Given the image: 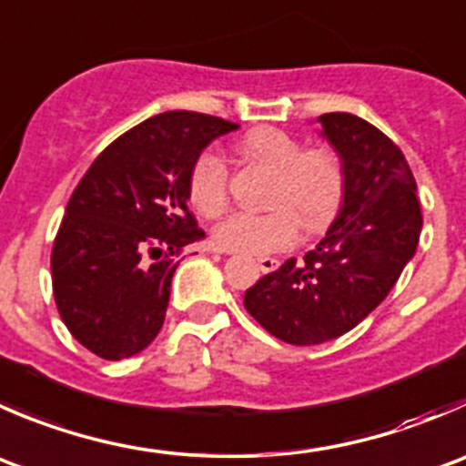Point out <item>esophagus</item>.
Returning <instances> with one entry per match:
<instances>
[{
	"mask_svg": "<svg viewBox=\"0 0 466 466\" xmlns=\"http://www.w3.org/2000/svg\"><path fill=\"white\" fill-rule=\"evenodd\" d=\"M257 266L261 268V273H273V270H278L279 261L273 259V257H259V259H257Z\"/></svg>",
	"mask_w": 466,
	"mask_h": 466,
	"instance_id": "1",
	"label": "esophagus"
}]
</instances>
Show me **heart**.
I'll return each instance as SVG.
<instances>
[{
	"label": "heart",
	"instance_id": "obj_1",
	"mask_svg": "<svg viewBox=\"0 0 466 466\" xmlns=\"http://www.w3.org/2000/svg\"><path fill=\"white\" fill-rule=\"evenodd\" d=\"M238 150L273 173L266 214L237 211L214 228L220 250L266 255L296 241L298 228L307 232L325 228L346 191V168L329 147H307L293 134L278 127L250 129ZM188 200L207 218L228 207L229 170L218 152H202L188 175Z\"/></svg>",
	"mask_w": 466,
	"mask_h": 466
}]
</instances>
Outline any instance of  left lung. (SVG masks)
<instances>
[{
  "label": "left lung",
  "instance_id": "1",
  "mask_svg": "<svg viewBox=\"0 0 466 466\" xmlns=\"http://www.w3.org/2000/svg\"><path fill=\"white\" fill-rule=\"evenodd\" d=\"M323 137L346 168L341 209L300 261L287 259L243 305L273 337L316 346L362 323L414 257L423 216L400 147L353 113H323Z\"/></svg>",
  "mask_w": 466,
  "mask_h": 466
}]
</instances>
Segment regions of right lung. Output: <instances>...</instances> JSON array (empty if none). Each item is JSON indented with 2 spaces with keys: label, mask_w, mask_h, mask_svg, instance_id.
Wrapping results in <instances>:
<instances>
[{
  "label": "right lung",
  "mask_w": 466,
  "mask_h": 466,
  "mask_svg": "<svg viewBox=\"0 0 466 466\" xmlns=\"http://www.w3.org/2000/svg\"><path fill=\"white\" fill-rule=\"evenodd\" d=\"M238 125L166 111L118 137L76 184L52 248L56 309L102 360L150 346L164 325L184 248L205 237L188 211V175Z\"/></svg>",
  "instance_id": "add662e5"
}]
</instances>
